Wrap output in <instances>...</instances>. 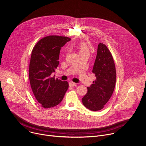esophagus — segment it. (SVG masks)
<instances>
[{"instance_id":"1","label":"esophagus","mask_w":146,"mask_h":146,"mask_svg":"<svg viewBox=\"0 0 146 146\" xmlns=\"http://www.w3.org/2000/svg\"><path fill=\"white\" fill-rule=\"evenodd\" d=\"M69 86L70 87H72V88H73L74 86H76V83L72 82V81H70L69 82Z\"/></svg>"}]
</instances>
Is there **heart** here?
<instances>
[{
  "label": "heart",
  "mask_w": 146,
  "mask_h": 146,
  "mask_svg": "<svg viewBox=\"0 0 146 146\" xmlns=\"http://www.w3.org/2000/svg\"><path fill=\"white\" fill-rule=\"evenodd\" d=\"M78 52L80 54L84 53H89V49L86 44L82 43L78 46Z\"/></svg>",
  "instance_id": "obj_1"
}]
</instances>
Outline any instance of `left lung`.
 Listing matches in <instances>:
<instances>
[{"mask_svg": "<svg viewBox=\"0 0 146 146\" xmlns=\"http://www.w3.org/2000/svg\"><path fill=\"white\" fill-rule=\"evenodd\" d=\"M92 72L96 80L88 87V93L82 98V104L92 111H98L102 109L110 100L116 82V70L113 56L102 42L98 45Z\"/></svg>", "mask_w": 146, "mask_h": 146, "instance_id": "1", "label": "left lung"}]
</instances>
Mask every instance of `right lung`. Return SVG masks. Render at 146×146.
<instances>
[{"instance_id":"obj_1","label":"right lung","mask_w":146,"mask_h":146,"mask_svg":"<svg viewBox=\"0 0 146 146\" xmlns=\"http://www.w3.org/2000/svg\"><path fill=\"white\" fill-rule=\"evenodd\" d=\"M71 39L68 37L48 36L39 40L31 54L29 77L33 94L44 108L58 105L66 92L69 84L50 77L59 64L61 47Z\"/></svg>"}]
</instances>
